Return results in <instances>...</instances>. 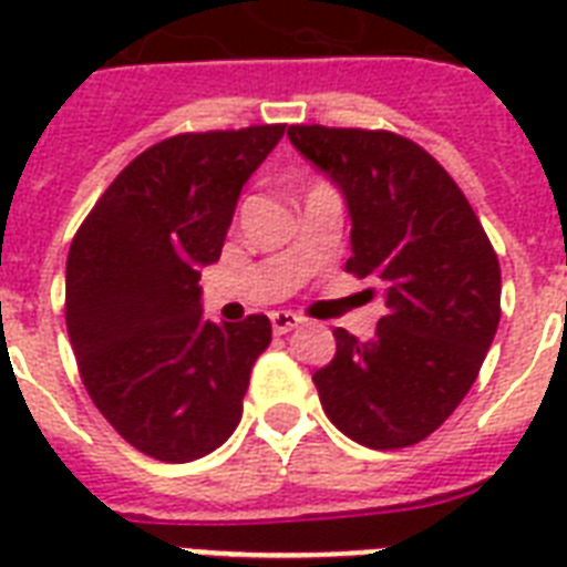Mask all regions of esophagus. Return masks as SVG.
I'll use <instances>...</instances> for the list:
<instances>
[{
  "label": "esophagus",
  "instance_id": "34e87169",
  "mask_svg": "<svg viewBox=\"0 0 567 567\" xmlns=\"http://www.w3.org/2000/svg\"><path fill=\"white\" fill-rule=\"evenodd\" d=\"M270 323H274V332L276 336H285V332H291L302 323L300 315H293V311H274L270 315Z\"/></svg>",
  "mask_w": 567,
  "mask_h": 567
}]
</instances>
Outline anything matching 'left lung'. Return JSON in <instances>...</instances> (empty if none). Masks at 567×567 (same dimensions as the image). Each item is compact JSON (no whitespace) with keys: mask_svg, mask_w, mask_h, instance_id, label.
Returning <instances> with one entry per match:
<instances>
[{"mask_svg":"<svg viewBox=\"0 0 567 567\" xmlns=\"http://www.w3.org/2000/svg\"><path fill=\"white\" fill-rule=\"evenodd\" d=\"M288 137L344 194L347 270L385 285L373 341L332 332L336 359L311 377L323 412L364 447H412L480 377L501 323L497 252L453 176L409 137L329 126Z\"/></svg>","mask_w":567,"mask_h":567,"instance_id":"8db88e82","label":"left lung"}]
</instances>
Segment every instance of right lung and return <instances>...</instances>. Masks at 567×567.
I'll list each match as a JSON object with an SVG mask.
<instances>
[{"mask_svg": "<svg viewBox=\"0 0 567 567\" xmlns=\"http://www.w3.org/2000/svg\"><path fill=\"white\" fill-rule=\"evenodd\" d=\"M285 135L185 132L123 167L66 256V332L93 405L158 462H194L240 421L270 320L212 323L199 267L220 258L244 182Z\"/></svg>", "mask_w": 567, "mask_h": 567, "instance_id": "add662e5", "label": "right lung"}]
</instances>
